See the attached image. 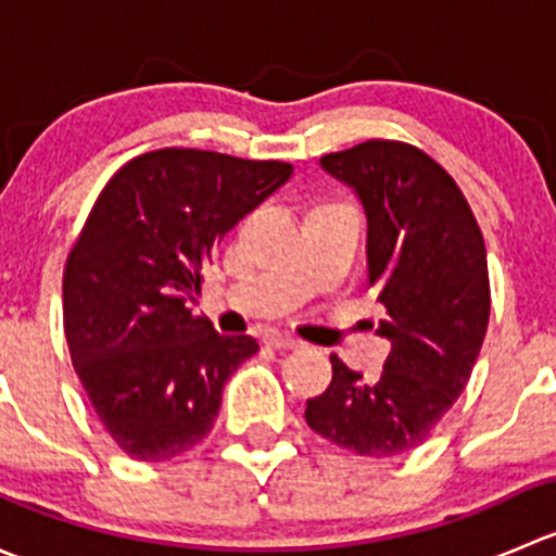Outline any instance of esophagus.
<instances>
[{
	"instance_id": "1",
	"label": "esophagus",
	"mask_w": 556,
	"mask_h": 556,
	"mask_svg": "<svg viewBox=\"0 0 556 556\" xmlns=\"http://www.w3.org/2000/svg\"><path fill=\"white\" fill-rule=\"evenodd\" d=\"M266 344L271 346V350H295V346H301L304 341L295 339V336L290 333H268Z\"/></svg>"
}]
</instances>
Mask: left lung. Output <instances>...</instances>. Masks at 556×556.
I'll return each instance as SVG.
<instances>
[{
  "mask_svg": "<svg viewBox=\"0 0 556 556\" xmlns=\"http://www.w3.org/2000/svg\"><path fill=\"white\" fill-rule=\"evenodd\" d=\"M368 217V282L392 352L377 382L330 355L333 379L306 401L314 433L363 457L412 452L468 384L486 323L490 274L481 228L452 174L395 139L323 155Z\"/></svg>",
  "mask_w": 556,
  "mask_h": 556,
  "instance_id": "obj_1",
  "label": "left lung"
}]
</instances>
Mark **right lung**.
<instances>
[{"mask_svg": "<svg viewBox=\"0 0 556 556\" xmlns=\"http://www.w3.org/2000/svg\"><path fill=\"white\" fill-rule=\"evenodd\" d=\"M293 166L164 148L128 161L99 193L64 268L72 366L128 457L161 463L204 441L223 387L257 352L188 309L220 239Z\"/></svg>", "mask_w": 556, "mask_h": 556, "instance_id": "1", "label": "right lung"}]
</instances>
